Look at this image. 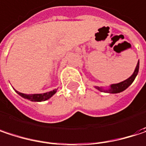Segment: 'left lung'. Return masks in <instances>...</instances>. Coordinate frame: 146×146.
I'll use <instances>...</instances> for the list:
<instances>
[{
  "label": "left lung",
  "mask_w": 146,
  "mask_h": 146,
  "mask_svg": "<svg viewBox=\"0 0 146 146\" xmlns=\"http://www.w3.org/2000/svg\"><path fill=\"white\" fill-rule=\"evenodd\" d=\"M139 62L138 61V63L136 65V68L135 69V72L133 73V74L129 78H127L126 80L123 81V82H120L119 84H111L110 88L109 89H106L104 90L103 88H100V87H95L98 90H100L101 92H106V93H110V94H118V93H120L124 90H125L135 80V77L137 76L138 72H139Z\"/></svg>",
  "instance_id": "1"
}]
</instances>
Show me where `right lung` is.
<instances>
[{
	"mask_svg": "<svg viewBox=\"0 0 146 146\" xmlns=\"http://www.w3.org/2000/svg\"><path fill=\"white\" fill-rule=\"evenodd\" d=\"M20 96H21L24 99L33 101V102H42V101H46L49 100L52 95H54L57 92V89H54L52 91L44 93V94H22L18 91H16Z\"/></svg>",
	"mask_w": 146,
	"mask_h": 146,
	"instance_id": "add662e5",
	"label": "right lung"
}]
</instances>
